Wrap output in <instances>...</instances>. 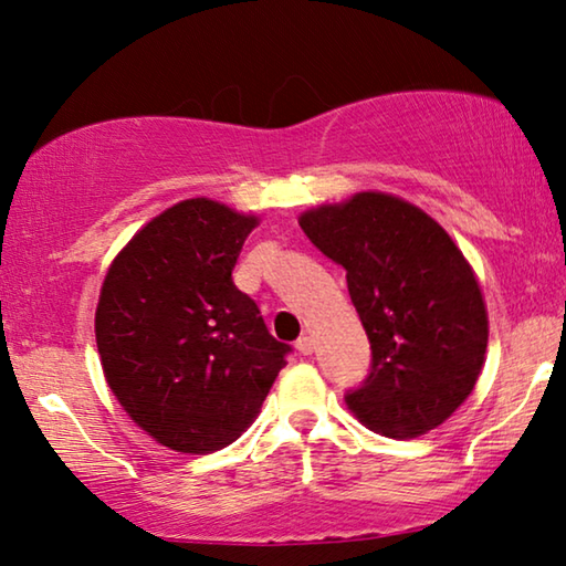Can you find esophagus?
<instances>
[{
    "mask_svg": "<svg viewBox=\"0 0 566 566\" xmlns=\"http://www.w3.org/2000/svg\"><path fill=\"white\" fill-rule=\"evenodd\" d=\"M296 352L304 354V357H306V354H312V352H314V342H312V337H306V334H304V337L296 339Z\"/></svg>",
    "mask_w": 566,
    "mask_h": 566,
    "instance_id": "obj_1",
    "label": "esophagus"
}]
</instances>
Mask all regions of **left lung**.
Listing matches in <instances>:
<instances>
[{
    "label": "left lung",
    "mask_w": 566,
    "mask_h": 566,
    "mask_svg": "<svg viewBox=\"0 0 566 566\" xmlns=\"http://www.w3.org/2000/svg\"><path fill=\"white\" fill-rule=\"evenodd\" d=\"M300 227L347 272L369 337V375L349 409L375 432L411 439L472 395L486 352V310L472 266L432 217L379 191L312 209Z\"/></svg>",
    "instance_id": "left-lung-1"
}]
</instances>
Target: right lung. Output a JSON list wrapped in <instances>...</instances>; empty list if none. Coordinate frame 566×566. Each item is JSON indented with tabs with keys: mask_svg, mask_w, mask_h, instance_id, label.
Returning <instances> with one entry per match:
<instances>
[{
	"mask_svg": "<svg viewBox=\"0 0 566 566\" xmlns=\"http://www.w3.org/2000/svg\"><path fill=\"white\" fill-rule=\"evenodd\" d=\"M256 217L212 199L169 207L104 276L94 332L107 385L159 444L217 452L244 432L286 364L232 270Z\"/></svg>",
	"mask_w": 566,
	"mask_h": 566,
	"instance_id": "right-lung-1",
	"label": "right lung"
}]
</instances>
